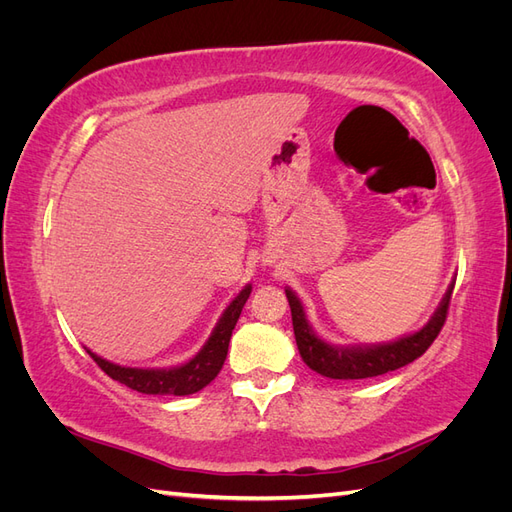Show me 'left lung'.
Here are the masks:
<instances>
[{
  "mask_svg": "<svg viewBox=\"0 0 512 512\" xmlns=\"http://www.w3.org/2000/svg\"><path fill=\"white\" fill-rule=\"evenodd\" d=\"M453 288L455 284L448 286L438 309L433 312V316L421 331L399 337L395 342L369 344V346H333L329 342H324V339H320L314 333V329L309 327L305 309L297 294H294L290 288H286V297H288L290 314H292L294 339H297L301 359L309 369H314L316 374L333 378V380L374 378V376L386 374V371H395L399 367H404L414 359H418V356L433 344V339H436L438 333L442 331Z\"/></svg>",
  "mask_w": 512,
  "mask_h": 512,
  "instance_id": "obj_1",
  "label": "left lung"
}]
</instances>
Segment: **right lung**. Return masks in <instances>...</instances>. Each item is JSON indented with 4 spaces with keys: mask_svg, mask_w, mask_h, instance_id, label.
<instances>
[{
    "mask_svg": "<svg viewBox=\"0 0 512 512\" xmlns=\"http://www.w3.org/2000/svg\"><path fill=\"white\" fill-rule=\"evenodd\" d=\"M252 284H247L230 305L224 309L222 318L215 324L211 337L207 344L200 348V352L190 359L188 363L168 367V369H141V367H121L111 361L102 359V356L94 354L91 350L89 356L98 363V367L104 371L106 376L113 380L130 386V389L145 393V395H192L198 393L205 386L220 374V369L226 361L228 344L232 329L241 316V309L250 297Z\"/></svg>",
    "mask_w": 512,
    "mask_h": 512,
    "instance_id": "obj_1",
    "label": "right lung"
}]
</instances>
